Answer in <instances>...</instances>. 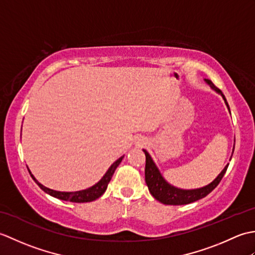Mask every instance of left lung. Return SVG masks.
I'll use <instances>...</instances> for the list:
<instances>
[{
  "label": "left lung",
  "instance_id": "left-lung-1",
  "mask_svg": "<svg viewBox=\"0 0 255 255\" xmlns=\"http://www.w3.org/2000/svg\"><path fill=\"white\" fill-rule=\"evenodd\" d=\"M205 82L207 83L214 91H216L217 93H219L221 96H223L226 105L228 106V110L230 111L229 105L228 103H227V100L225 95L223 94V92H221L218 88H216L215 84L211 82L210 80L205 79ZM143 152L145 154L144 176H145V183H147L148 188H149V192L156 200H159L160 203L164 205H186L206 197L210 192H213L214 189L217 187V185L220 183L221 178L224 177L225 173L227 169H228V165H229L227 164L225 166V169L221 171L220 174L210 184H208V185L200 188H196V189H182V188H177L175 186H173L171 184L167 183L164 180V177L162 176L158 167H156L152 158H151L150 154L148 153V151L143 150Z\"/></svg>",
  "mask_w": 255,
  "mask_h": 255
}]
</instances>
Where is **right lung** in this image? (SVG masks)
I'll return each instance as SVG.
<instances>
[{"mask_svg":"<svg viewBox=\"0 0 255 255\" xmlns=\"http://www.w3.org/2000/svg\"><path fill=\"white\" fill-rule=\"evenodd\" d=\"M123 158H124V155L121 156V158H119L118 160H116L115 162H114V163L111 165L110 169H108L107 172L105 173V175L103 176L101 180L95 184V185L91 186V187L86 188V189H82V191H78V192H59V191H53V189L48 188V187L42 185V184H40L39 182L36 180L35 176L31 174L29 169H28V171L30 173L32 180H34L37 183V185L39 186L45 193L49 194L50 196H53V197L59 198V199H61V200H67V202H72V203H89V202H93V200L101 197L102 195L105 193L108 183L111 182L114 172H115V170L117 169V166L122 162Z\"/></svg>","mask_w":255,"mask_h":255,"instance_id":"obj_1","label":"right lung"}]
</instances>
